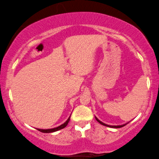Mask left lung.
Returning <instances> with one entry per match:
<instances>
[{"label":"left lung","mask_w":159,"mask_h":159,"mask_svg":"<svg viewBox=\"0 0 159 159\" xmlns=\"http://www.w3.org/2000/svg\"><path fill=\"white\" fill-rule=\"evenodd\" d=\"M95 119H96V120L98 121V122L101 124V125H103V126H106V127H111V128H121V127H124V126H125L126 125H127V124H126V125H119V126H111V125H106V124H104V123H103L102 122V121H101L99 120V119H98L96 117H95Z\"/></svg>","instance_id":"obj_1"}]
</instances>
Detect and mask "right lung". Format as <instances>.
I'll use <instances>...</instances> for the list:
<instances>
[{"instance_id":"right-lung-1","label":"right lung","mask_w":159,"mask_h":159,"mask_svg":"<svg viewBox=\"0 0 159 159\" xmlns=\"http://www.w3.org/2000/svg\"><path fill=\"white\" fill-rule=\"evenodd\" d=\"M69 120H70V116L69 117V119H67V120L66 121V122L63 124V125H60L59 127H56V128H53V129H37L38 130V131H40L41 132H43V133H49V132H56L58 131V130H60L61 129H64V127H66L67 125H68L69 121Z\"/></svg>"}]
</instances>
